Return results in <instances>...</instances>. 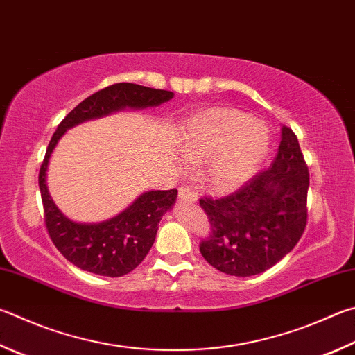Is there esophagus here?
I'll use <instances>...</instances> for the list:
<instances>
[{"label": "esophagus", "instance_id": "esophagus-1", "mask_svg": "<svg viewBox=\"0 0 355 355\" xmlns=\"http://www.w3.org/2000/svg\"><path fill=\"white\" fill-rule=\"evenodd\" d=\"M178 198L182 200V202L194 203V202H197V194L194 191H191L189 188H180L178 189Z\"/></svg>", "mask_w": 355, "mask_h": 355}]
</instances>
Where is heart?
I'll return each mask as SVG.
<instances>
[{
  "label": "heart",
  "instance_id": "heart-1",
  "mask_svg": "<svg viewBox=\"0 0 355 355\" xmlns=\"http://www.w3.org/2000/svg\"><path fill=\"white\" fill-rule=\"evenodd\" d=\"M177 146L191 166L205 164L202 180L216 194L239 189L254 175L270 146L267 127L236 108L220 107L186 119Z\"/></svg>",
  "mask_w": 355,
  "mask_h": 355
}]
</instances>
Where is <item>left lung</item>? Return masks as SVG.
<instances>
[{
    "instance_id": "left-lung-1",
    "label": "left lung",
    "mask_w": 355,
    "mask_h": 355,
    "mask_svg": "<svg viewBox=\"0 0 355 355\" xmlns=\"http://www.w3.org/2000/svg\"><path fill=\"white\" fill-rule=\"evenodd\" d=\"M309 171L292 128L282 125L272 166L234 194L202 198L211 223L200 253L231 276L266 272L293 250L307 222Z\"/></svg>"
}]
</instances>
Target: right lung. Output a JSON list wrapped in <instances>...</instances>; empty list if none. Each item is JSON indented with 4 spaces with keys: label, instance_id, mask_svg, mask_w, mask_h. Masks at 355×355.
<instances>
[{
    "label": "right lung",
    "instance_id": "1",
    "mask_svg": "<svg viewBox=\"0 0 355 355\" xmlns=\"http://www.w3.org/2000/svg\"><path fill=\"white\" fill-rule=\"evenodd\" d=\"M172 98L173 93L166 89L127 82L114 83L82 101L65 116L54 132L38 173V186L49 237L57 250L76 267L110 278L130 273L149 253L155 242L161 217L172 209L178 191H147L108 220L99 223L74 222L57 208L46 186L49 158L57 143L67 130L85 121L104 118L125 108L138 110L158 107Z\"/></svg>",
    "mask_w": 355,
    "mask_h": 355
}]
</instances>
